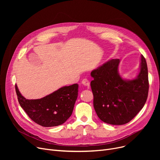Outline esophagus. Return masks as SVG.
<instances>
[{"label": "esophagus", "instance_id": "obj_1", "mask_svg": "<svg viewBox=\"0 0 160 160\" xmlns=\"http://www.w3.org/2000/svg\"><path fill=\"white\" fill-rule=\"evenodd\" d=\"M82 84H83V86H88V87L89 86V82L88 80H87V79H86V78L82 80Z\"/></svg>", "mask_w": 160, "mask_h": 160}]
</instances>
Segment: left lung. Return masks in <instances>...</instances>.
I'll list each match as a JSON object with an SVG mask.
<instances>
[{
	"mask_svg": "<svg viewBox=\"0 0 160 160\" xmlns=\"http://www.w3.org/2000/svg\"><path fill=\"white\" fill-rule=\"evenodd\" d=\"M138 78L123 80L118 73L119 59H112L91 72L93 106L99 119L113 125L129 122L144 106L148 93V69L141 55Z\"/></svg>",
	"mask_w": 160,
	"mask_h": 160,
	"instance_id": "8db88e82",
	"label": "left lung"
}]
</instances>
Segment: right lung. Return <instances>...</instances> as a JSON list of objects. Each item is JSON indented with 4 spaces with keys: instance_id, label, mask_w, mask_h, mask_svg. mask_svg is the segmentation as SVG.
Listing matches in <instances>:
<instances>
[{
    "instance_id": "right-lung-1",
    "label": "right lung",
    "mask_w": 160,
    "mask_h": 160,
    "mask_svg": "<svg viewBox=\"0 0 160 160\" xmlns=\"http://www.w3.org/2000/svg\"><path fill=\"white\" fill-rule=\"evenodd\" d=\"M78 85L74 83L61 88L43 98L28 100L21 95L15 84V91L21 108L30 118L44 127L62 124L71 115L78 97Z\"/></svg>"
}]
</instances>
